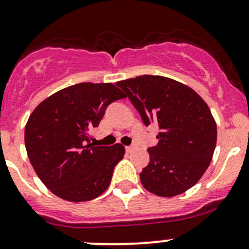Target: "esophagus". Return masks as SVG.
<instances>
[{
    "instance_id": "esophagus-1",
    "label": "esophagus",
    "mask_w": 249,
    "mask_h": 249,
    "mask_svg": "<svg viewBox=\"0 0 249 249\" xmlns=\"http://www.w3.org/2000/svg\"><path fill=\"white\" fill-rule=\"evenodd\" d=\"M125 149H126L127 153H131V152H134L135 145H127V147H125Z\"/></svg>"
}]
</instances>
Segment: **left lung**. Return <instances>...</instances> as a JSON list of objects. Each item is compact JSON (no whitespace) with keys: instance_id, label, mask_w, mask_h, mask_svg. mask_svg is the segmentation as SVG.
Here are the masks:
<instances>
[{"instance_id":"obj_1","label":"left lung","mask_w":249,"mask_h":249,"mask_svg":"<svg viewBox=\"0 0 249 249\" xmlns=\"http://www.w3.org/2000/svg\"><path fill=\"white\" fill-rule=\"evenodd\" d=\"M139 110L145 126L159 127L149 164L140 173L148 192L172 197L196 184L217 143V124L202 97L183 83L162 76H140L117 83Z\"/></svg>"}]
</instances>
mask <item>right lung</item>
I'll return each mask as SVG.
<instances>
[{
  "label": "right lung",
  "instance_id": "1",
  "mask_svg": "<svg viewBox=\"0 0 249 249\" xmlns=\"http://www.w3.org/2000/svg\"><path fill=\"white\" fill-rule=\"evenodd\" d=\"M126 97L112 83H79L41 102L25 126V147L35 172L48 189L71 202L90 201L110 184L124 145L95 147L90 131L107 106Z\"/></svg>",
  "mask_w": 249,
  "mask_h": 249
}]
</instances>
